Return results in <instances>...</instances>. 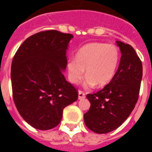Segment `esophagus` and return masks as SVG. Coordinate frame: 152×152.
Returning <instances> with one entry per match:
<instances>
[{"mask_svg":"<svg viewBox=\"0 0 152 152\" xmlns=\"http://www.w3.org/2000/svg\"><path fill=\"white\" fill-rule=\"evenodd\" d=\"M78 98H79V99H84L85 98V93L83 92V91H79V92H78Z\"/></svg>","mask_w":152,"mask_h":152,"instance_id":"obj_1","label":"esophagus"}]
</instances>
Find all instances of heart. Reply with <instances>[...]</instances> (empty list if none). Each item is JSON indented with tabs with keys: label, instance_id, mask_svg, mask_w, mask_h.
<instances>
[{
	"label": "heart",
	"instance_id": "1",
	"mask_svg": "<svg viewBox=\"0 0 152 152\" xmlns=\"http://www.w3.org/2000/svg\"><path fill=\"white\" fill-rule=\"evenodd\" d=\"M119 61V51L114 45L91 42L82 46L67 62L69 81L78 83L84 76L87 87H104L108 84L115 74Z\"/></svg>",
	"mask_w": 152,
	"mask_h": 152
}]
</instances>
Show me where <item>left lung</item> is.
I'll list each match as a JSON object with an SVG mask.
<instances>
[{
  "mask_svg": "<svg viewBox=\"0 0 152 152\" xmlns=\"http://www.w3.org/2000/svg\"><path fill=\"white\" fill-rule=\"evenodd\" d=\"M121 57L113 79L102 90L88 94L89 110L83 114L86 126L103 134L118 129L133 110L139 98L142 62L132 46L117 41Z\"/></svg>",
  "mask_w": 152,
  "mask_h": 152,
  "instance_id": "1",
  "label": "left lung"
}]
</instances>
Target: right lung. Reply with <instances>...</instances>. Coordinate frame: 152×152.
I'll return each instance as SVG.
<instances>
[{"mask_svg": "<svg viewBox=\"0 0 152 152\" xmlns=\"http://www.w3.org/2000/svg\"><path fill=\"white\" fill-rule=\"evenodd\" d=\"M72 37L54 30L39 32L27 38L14 55L11 68L14 103L34 129L56 127L64 107L78 99L77 89L63 74Z\"/></svg>", "mask_w": 152, "mask_h": 152, "instance_id": "obj_1", "label": "right lung"}]
</instances>
